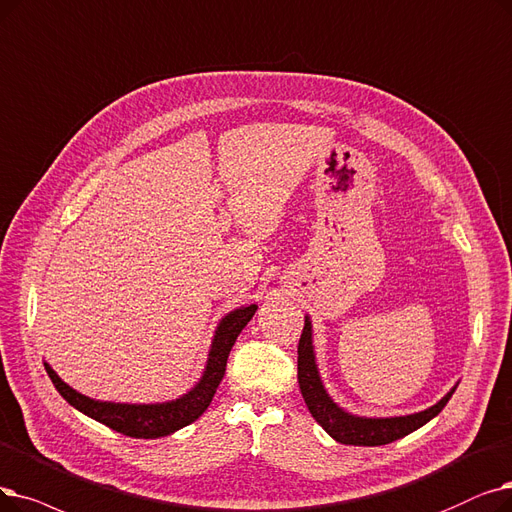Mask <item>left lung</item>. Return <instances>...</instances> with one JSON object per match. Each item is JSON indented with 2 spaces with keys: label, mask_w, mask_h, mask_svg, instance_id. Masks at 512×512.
Instances as JSON below:
<instances>
[{
  "label": "left lung",
  "mask_w": 512,
  "mask_h": 512,
  "mask_svg": "<svg viewBox=\"0 0 512 512\" xmlns=\"http://www.w3.org/2000/svg\"><path fill=\"white\" fill-rule=\"evenodd\" d=\"M297 379L299 389L305 399V404L324 431L335 437L339 443H347V446H385L399 437H406L408 433L416 431L418 427L427 425V422L437 416L443 406L450 402L454 389L431 406L425 412L410 414V416H395V418H360L343 412L322 387V381L318 376L316 360H314V347H311V322L305 318V326L297 347Z\"/></svg>",
  "instance_id": "8db88e82"
}]
</instances>
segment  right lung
I'll use <instances>...</instances> for the list:
<instances>
[{"label":"right lung","mask_w":512,"mask_h":512,"mask_svg":"<svg viewBox=\"0 0 512 512\" xmlns=\"http://www.w3.org/2000/svg\"><path fill=\"white\" fill-rule=\"evenodd\" d=\"M257 305L240 307L232 314H228L221 324L217 326L215 339L211 345V353L207 360V368L201 383H198L190 393L184 397L175 399V402L167 404H154V406H129V404H108V402H96V399L85 397L71 389L60 376L46 364L48 376L52 379L58 393L75 406L79 412L92 416L94 420L102 422V425L110 427L117 433H123L127 437L138 439H154L169 435L177 429H182L190 422H194L201 416L217 391V385L221 383L226 374L228 355L232 351V345L236 343V337L240 330L249 324V320L255 316Z\"/></svg>","instance_id":"obj_1"}]
</instances>
